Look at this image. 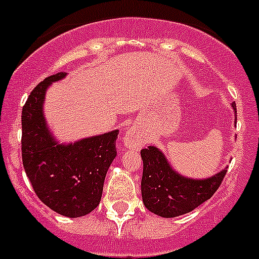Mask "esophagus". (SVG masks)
<instances>
[{
  "instance_id": "esophagus-1",
  "label": "esophagus",
  "mask_w": 259,
  "mask_h": 259,
  "mask_svg": "<svg viewBox=\"0 0 259 259\" xmlns=\"http://www.w3.org/2000/svg\"><path fill=\"white\" fill-rule=\"evenodd\" d=\"M124 144L127 148H135V147L141 146L142 141L134 130H127L126 135L124 137Z\"/></svg>"
}]
</instances>
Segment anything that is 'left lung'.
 Listing matches in <instances>:
<instances>
[{"instance_id":"obj_1","label":"left lung","mask_w":259,"mask_h":259,"mask_svg":"<svg viewBox=\"0 0 259 259\" xmlns=\"http://www.w3.org/2000/svg\"><path fill=\"white\" fill-rule=\"evenodd\" d=\"M234 110L236 105L233 103ZM236 112V111H235ZM143 158L142 197L144 206L161 217H176L197 208L216 193L226 171L204 180L179 175L168 165L162 152L156 147L141 151Z\"/></svg>"}]
</instances>
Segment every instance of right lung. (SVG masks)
Listing matches in <instances>:
<instances>
[{
	"label": "right lung",
	"mask_w": 259,
	"mask_h": 259,
	"mask_svg": "<svg viewBox=\"0 0 259 259\" xmlns=\"http://www.w3.org/2000/svg\"><path fill=\"white\" fill-rule=\"evenodd\" d=\"M65 76L66 72L51 75L30 92L21 112V157L37 197L57 213L74 219L100 204L106 174L116 157L118 132L67 146L53 141L43 101L48 85Z\"/></svg>",
	"instance_id": "1"
}]
</instances>
